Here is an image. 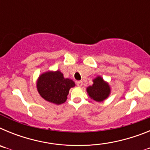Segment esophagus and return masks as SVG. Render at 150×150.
I'll use <instances>...</instances> for the list:
<instances>
[{
	"label": "esophagus",
	"mask_w": 150,
	"mask_h": 150,
	"mask_svg": "<svg viewBox=\"0 0 150 150\" xmlns=\"http://www.w3.org/2000/svg\"><path fill=\"white\" fill-rule=\"evenodd\" d=\"M83 81H77V82H76V85H77V86H79V87H81L82 86H83Z\"/></svg>",
	"instance_id": "esophagus-1"
}]
</instances>
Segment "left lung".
<instances>
[{
	"label": "left lung",
	"instance_id": "obj_1",
	"mask_svg": "<svg viewBox=\"0 0 150 150\" xmlns=\"http://www.w3.org/2000/svg\"><path fill=\"white\" fill-rule=\"evenodd\" d=\"M93 84L87 87L86 91L90 98L97 102H101L110 96L111 88L109 83L100 76H98L92 80Z\"/></svg>",
	"mask_w": 150,
	"mask_h": 150
}]
</instances>
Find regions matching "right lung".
<instances>
[{
  "instance_id": "right-lung-1",
  "label": "right lung",
  "mask_w": 150,
  "mask_h": 150,
  "mask_svg": "<svg viewBox=\"0 0 150 150\" xmlns=\"http://www.w3.org/2000/svg\"><path fill=\"white\" fill-rule=\"evenodd\" d=\"M75 83L69 78H64L61 71H49L41 74L37 80L38 93L46 101L62 104L66 101L70 88Z\"/></svg>"
}]
</instances>
